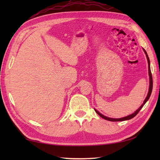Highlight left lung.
Segmentation results:
<instances>
[{"instance_id": "8db88e82", "label": "left lung", "mask_w": 160, "mask_h": 160, "mask_svg": "<svg viewBox=\"0 0 160 160\" xmlns=\"http://www.w3.org/2000/svg\"><path fill=\"white\" fill-rule=\"evenodd\" d=\"M143 50H144V53H145V54H146V56H147V60H148V75H149V82H150V84H149V89H148V94H147V98H145V100H144V102H143V104H142V105H141V107L138 108V109L135 111V112H134L132 114H131V115H128V116H127V117H124V118H108V117H107V116H104V115H103L102 114H101L100 112H98L96 109H95V111H96V113L100 115V116L101 117V118H104V119H105V120H108V121H112V122H118V121H124V120H131V118H134L135 115H136L138 113H139V111H140V110H141V108L143 107V106L144 105L146 104V102H147L148 100V99H149V98H150V96H151V92H152V74H151V67H150V60H149V58H148V55H147V52H146L145 51V49L143 48Z\"/></svg>"}]
</instances>
